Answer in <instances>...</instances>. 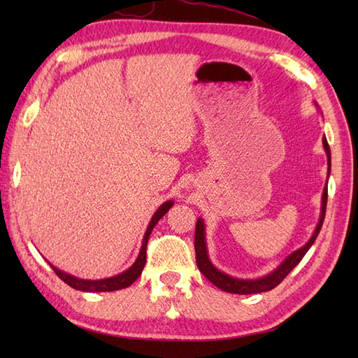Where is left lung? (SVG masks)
I'll list each match as a JSON object with an SVG mask.
<instances>
[{"mask_svg": "<svg viewBox=\"0 0 358 358\" xmlns=\"http://www.w3.org/2000/svg\"><path fill=\"white\" fill-rule=\"evenodd\" d=\"M323 146L326 150V155H328V164H329V171H331V149L329 144L323 138ZM326 203H328V187H324L323 191V199H322V215H320V222L317 224V229L314 232L313 237L306 243L301 249L295 250L294 254L289 255L286 260L281 263L278 268L273 271L269 275H266L263 278L258 280H238V278H232L226 273L220 272L218 269L214 268V264L209 262L208 257V250H206V241H204V226H203V220L199 218L195 226V255H196V266H199L200 272L206 277L212 285H215L217 287L222 289L224 292H231V294H241V295H248V294H258V292H266L271 291L275 286H278L281 281H283L287 273L291 272L296 264L301 262V258L305 257V254L309 250V248L314 245V241L317 238V235L320 234V229L323 226V220L326 214Z\"/></svg>", "mask_w": 358, "mask_h": 358, "instance_id": "left-lung-1", "label": "left lung"}]
</instances>
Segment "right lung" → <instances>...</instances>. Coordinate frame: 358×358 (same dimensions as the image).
Listing matches in <instances>:
<instances>
[{"instance_id":"add662e5","label":"right lung","mask_w":358,"mask_h":358,"mask_svg":"<svg viewBox=\"0 0 358 358\" xmlns=\"http://www.w3.org/2000/svg\"><path fill=\"white\" fill-rule=\"evenodd\" d=\"M172 204H173V201H166L158 208V210L155 212L154 217H152V220H150L146 234H144L143 246H141L138 258H136V262L131 266V268H129L126 272L120 273V275L104 278V280H81V278H77V277H72L66 272L58 271L57 268H53V266H52V269L55 271L57 275L62 278L64 283H67L73 289H77V291L110 292V291H120V289H124L127 286H131L134 281L141 275L144 264H146V248H148V240H149V235H150L152 229H154V226L158 223V220L162 218L166 214V212L172 208Z\"/></svg>"}]
</instances>
